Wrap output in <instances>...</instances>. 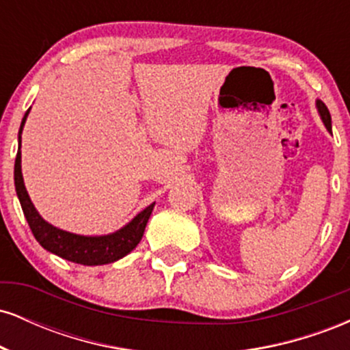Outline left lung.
<instances>
[{
	"instance_id": "obj_1",
	"label": "left lung",
	"mask_w": 350,
	"mask_h": 350,
	"mask_svg": "<svg viewBox=\"0 0 350 350\" xmlns=\"http://www.w3.org/2000/svg\"><path fill=\"white\" fill-rule=\"evenodd\" d=\"M316 107H317V111H319V115H321V120H323L324 124H326L327 131H332V126H331V113H329L327 107L324 105V103L321 102V100H316Z\"/></svg>"
}]
</instances>
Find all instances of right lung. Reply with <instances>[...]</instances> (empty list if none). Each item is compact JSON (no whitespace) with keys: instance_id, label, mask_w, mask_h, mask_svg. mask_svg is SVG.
<instances>
[{"instance_id":"obj_1","label":"right lung","mask_w":350,"mask_h":350,"mask_svg":"<svg viewBox=\"0 0 350 350\" xmlns=\"http://www.w3.org/2000/svg\"><path fill=\"white\" fill-rule=\"evenodd\" d=\"M29 110L24 115L21 128H19V150L14 161V186L19 202H21L24 217H26L36 240H38V242L41 243V247L46 248L47 252L54 253V255L60 256V258L69 260V262L79 265H87V267L113 263L116 260L123 258V256L133 250L136 245L139 243V240H142L148 219H150L152 207H154V202H152L151 206H148L144 211L139 212V214L136 215L131 222H128L126 226L108 235L85 237L70 234V232L60 230V228L46 222V220L39 215V212L36 211L33 202H31L29 194H27L26 187H24L21 172V133Z\"/></svg>"}]
</instances>
